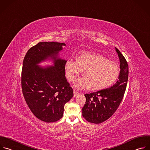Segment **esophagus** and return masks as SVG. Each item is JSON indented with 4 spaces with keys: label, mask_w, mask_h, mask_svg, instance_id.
Masks as SVG:
<instances>
[{
    "label": "esophagus",
    "mask_w": 150,
    "mask_h": 150,
    "mask_svg": "<svg viewBox=\"0 0 150 150\" xmlns=\"http://www.w3.org/2000/svg\"><path fill=\"white\" fill-rule=\"evenodd\" d=\"M73 93H74V97H76V96H77V95H79V93L78 92L76 91H73Z\"/></svg>",
    "instance_id": "obj_1"
}]
</instances>
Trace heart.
Here are the masks:
<instances>
[{"label":"heart","mask_w":150,"mask_h":150,"mask_svg":"<svg viewBox=\"0 0 150 150\" xmlns=\"http://www.w3.org/2000/svg\"><path fill=\"white\" fill-rule=\"evenodd\" d=\"M66 77L74 81L83 71L84 77L78 79L74 86L77 88L88 87L92 91H100L113 84L117 79L120 69L114 62L95 52H81L76 62L68 60L65 64Z\"/></svg>","instance_id":"1"}]
</instances>
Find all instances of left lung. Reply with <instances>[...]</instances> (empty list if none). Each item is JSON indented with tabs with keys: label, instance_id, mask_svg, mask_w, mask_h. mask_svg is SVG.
Listing matches in <instances>:
<instances>
[{
	"label": "left lung",
	"instance_id": "8db88e82",
	"mask_svg": "<svg viewBox=\"0 0 150 150\" xmlns=\"http://www.w3.org/2000/svg\"><path fill=\"white\" fill-rule=\"evenodd\" d=\"M115 49L120 61L118 80L108 88L84 95L86 100L82 108V115L89 122L97 124L106 121L116 112L123 99L128 79V64L119 50Z\"/></svg>",
	"mask_w": 150,
	"mask_h": 150
}]
</instances>
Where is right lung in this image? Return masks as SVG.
<instances>
[{
	"label": "right lung",
	"mask_w": 150,
	"mask_h": 150,
	"mask_svg": "<svg viewBox=\"0 0 150 150\" xmlns=\"http://www.w3.org/2000/svg\"><path fill=\"white\" fill-rule=\"evenodd\" d=\"M64 43L41 42L30 48L23 62L22 91L33 114L41 121L54 122L63 115L64 105L73 96V91L65 77V59L58 58ZM48 57L54 66L42 68L37 66Z\"/></svg>",
	"instance_id": "add662e5"
}]
</instances>
